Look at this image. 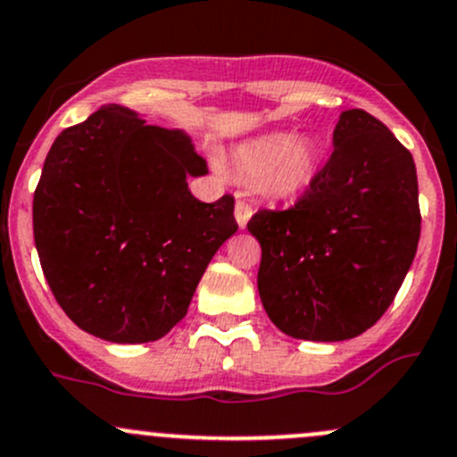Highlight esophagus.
<instances>
[{
  "instance_id": "34e87169",
  "label": "esophagus",
  "mask_w": 457,
  "mask_h": 457,
  "mask_svg": "<svg viewBox=\"0 0 457 457\" xmlns=\"http://www.w3.org/2000/svg\"><path fill=\"white\" fill-rule=\"evenodd\" d=\"M234 216H237V223L238 228H245V225L249 223V219H252V205L247 204V201L238 199L237 205H234Z\"/></svg>"
}]
</instances>
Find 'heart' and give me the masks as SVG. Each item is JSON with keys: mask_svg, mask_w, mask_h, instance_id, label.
Masks as SVG:
<instances>
[{"mask_svg": "<svg viewBox=\"0 0 457 457\" xmlns=\"http://www.w3.org/2000/svg\"><path fill=\"white\" fill-rule=\"evenodd\" d=\"M232 166L245 179H256L258 190L273 201H291L304 195L321 166V148L311 137L267 133L238 144Z\"/></svg>", "mask_w": 457, "mask_h": 457, "instance_id": "heart-1", "label": "heart"}]
</instances>
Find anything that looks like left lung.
I'll use <instances>...</instances> for the list:
<instances>
[{
  "mask_svg": "<svg viewBox=\"0 0 457 457\" xmlns=\"http://www.w3.org/2000/svg\"><path fill=\"white\" fill-rule=\"evenodd\" d=\"M333 155L289 210L247 223L261 243L258 293L285 335L344 342L366 333L401 289L420 238L411 153L363 109L339 115Z\"/></svg>",
  "mask_w": 457,
  "mask_h": 457,
  "instance_id": "1",
  "label": "left lung"
}]
</instances>
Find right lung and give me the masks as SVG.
<instances>
[{
	"label": "right lung",
	"instance_id": "obj_1",
	"mask_svg": "<svg viewBox=\"0 0 457 457\" xmlns=\"http://www.w3.org/2000/svg\"><path fill=\"white\" fill-rule=\"evenodd\" d=\"M205 172L184 131L120 104L56 137L32 225L47 285L79 328L146 344L184 320L216 249L238 229L234 196H192L188 177Z\"/></svg>",
	"mask_w": 457,
	"mask_h": 457
}]
</instances>
